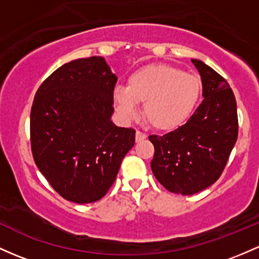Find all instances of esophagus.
Returning <instances> with one entry per match:
<instances>
[{"mask_svg":"<svg viewBox=\"0 0 259 259\" xmlns=\"http://www.w3.org/2000/svg\"><path fill=\"white\" fill-rule=\"evenodd\" d=\"M147 138V135L146 133L141 132V131H137L136 132V142H141V141H144Z\"/></svg>","mask_w":259,"mask_h":259,"instance_id":"obj_1","label":"esophagus"}]
</instances>
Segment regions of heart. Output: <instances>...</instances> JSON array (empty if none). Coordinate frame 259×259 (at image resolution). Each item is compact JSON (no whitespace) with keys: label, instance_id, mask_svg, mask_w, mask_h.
<instances>
[{"label":"heart","instance_id":"b5f03b06","mask_svg":"<svg viewBox=\"0 0 259 259\" xmlns=\"http://www.w3.org/2000/svg\"><path fill=\"white\" fill-rule=\"evenodd\" d=\"M202 94V81L177 66L154 64L138 69L127 79L126 89H116L115 105L126 119L137 116L143 104V117L157 131L170 132L185 123L195 111Z\"/></svg>","mask_w":259,"mask_h":259}]
</instances>
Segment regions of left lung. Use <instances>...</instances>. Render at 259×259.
<instances>
[{"mask_svg": "<svg viewBox=\"0 0 259 259\" xmlns=\"http://www.w3.org/2000/svg\"><path fill=\"white\" fill-rule=\"evenodd\" d=\"M191 62L201 76L204 100L182 127L149 136L153 174L166 190L182 195L199 193L221 177L238 136L237 105L229 82L201 60Z\"/></svg>", "mask_w": 259, "mask_h": 259, "instance_id": "obj_1", "label": "left lung"}]
</instances>
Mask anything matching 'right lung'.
I'll return each mask as SVG.
<instances>
[{"label": "right lung", "instance_id": "add662e5", "mask_svg": "<svg viewBox=\"0 0 259 259\" xmlns=\"http://www.w3.org/2000/svg\"><path fill=\"white\" fill-rule=\"evenodd\" d=\"M117 76L102 57L64 64L39 86L30 110L34 162L52 188L76 204L95 202L115 183L136 131L111 121Z\"/></svg>", "mask_w": 259, "mask_h": 259}]
</instances>
